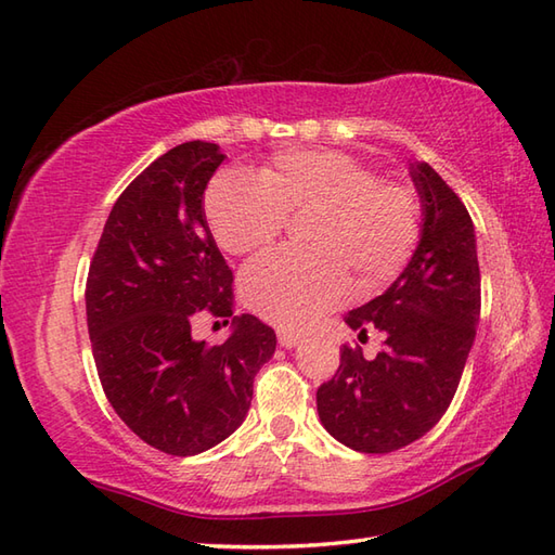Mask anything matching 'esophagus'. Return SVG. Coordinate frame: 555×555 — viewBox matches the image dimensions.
<instances>
[{"mask_svg":"<svg viewBox=\"0 0 555 555\" xmlns=\"http://www.w3.org/2000/svg\"><path fill=\"white\" fill-rule=\"evenodd\" d=\"M278 341H280L282 349H294V347H299V344H301V335H297V332H289V330H280Z\"/></svg>","mask_w":555,"mask_h":555,"instance_id":"obj_1","label":"esophagus"}]
</instances>
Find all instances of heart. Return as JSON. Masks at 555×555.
I'll return each mask as SVG.
<instances>
[{
    "label": "heart",
    "instance_id": "1",
    "mask_svg": "<svg viewBox=\"0 0 555 555\" xmlns=\"http://www.w3.org/2000/svg\"><path fill=\"white\" fill-rule=\"evenodd\" d=\"M311 214L306 244L258 256L242 270V294L270 323L304 330L347 294V268L361 285H385L409 261L421 204L401 182L377 180L341 152H282L258 176H223L206 194V218L230 254L273 242L287 216Z\"/></svg>",
    "mask_w": 555,
    "mask_h": 555
}]
</instances>
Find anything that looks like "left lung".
Wrapping results in <instances>:
<instances>
[{"instance_id":"8db88e82","label":"left lung","mask_w":555,"mask_h":555,"mask_svg":"<svg viewBox=\"0 0 555 555\" xmlns=\"http://www.w3.org/2000/svg\"><path fill=\"white\" fill-rule=\"evenodd\" d=\"M421 196V240L391 287L347 313L365 337L385 335L373 361L344 347L335 377L318 389L327 433L361 453H389L421 439L447 413L479 323V263L470 214L437 170L409 168Z\"/></svg>"}]
</instances>
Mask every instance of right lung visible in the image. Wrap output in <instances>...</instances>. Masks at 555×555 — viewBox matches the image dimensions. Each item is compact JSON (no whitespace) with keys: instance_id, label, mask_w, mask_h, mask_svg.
<instances>
[{"instance_id":"1","label":"right lung","mask_w":555,"mask_h":555,"mask_svg":"<svg viewBox=\"0 0 555 555\" xmlns=\"http://www.w3.org/2000/svg\"><path fill=\"white\" fill-rule=\"evenodd\" d=\"M225 154L184 142L158 156L111 208L85 306L108 403L146 444L196 455L228 439L251 405L275 332L235 315L232 270L208 230L204 190ZM202 310L233 320L218 348L191 337Z\"/></svg>"}]
</instances>
